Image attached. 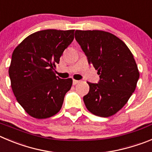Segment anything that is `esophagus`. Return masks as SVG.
I'll use <instances>...</instances> for the list:
<instances>
[{"mask_svg":"<svg viewBox=\"0 0 152 152\" xmlns=\"http://www.w3.org/2000/svg\"><path fill=\"white\" fill-rule=\"evenodd\" d=\"M80 80H73V84L74 85H76V84H77V83H80Z\"/></svg>","mask_w":152,"mask_h":152,"instance_id":"esophagus-1","label":"esophagus"}]
</instances>
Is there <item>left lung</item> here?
<instances>
[{
  "instance_id": "8db88e82",
  "label": "left lung",
  "mask_w": 152,
  "mask_h": 152,
  "mask_svg": "<svg viewBox=\"0 0 152 152\" xmlns=\"http://www.w3.org/2000/svg\"><path fill=\"white\" fill-rule=\"evenodd\" d=\"M75 37L99 75L98 83H88L86 107L97 116L115 115L127 102L140 77L133 54L121 39L104 31L76 30Z\"/></svg>"
}]
</instances>
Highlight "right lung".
I'll use <instances>...</instances> for the list:
<instances>
[{
	"mask_svg": "<svg viewBox=\"0 0 152 152\" xmlns=\"http://www.w3.org/2000/svg\"><path fill=\"white\" fill-rule=\"evenodd\" d=\"M75 30L47 29L30 34L12 53L9 76L16 100L38 119L50 118L62 108L72 79H61L55 63L74 40Z\"/></svg>",
	"mask_w": 152,
	"mask_h": 152,
	"instance_id": "add662e5",
	"label": "right lung"
}]
</instances>
